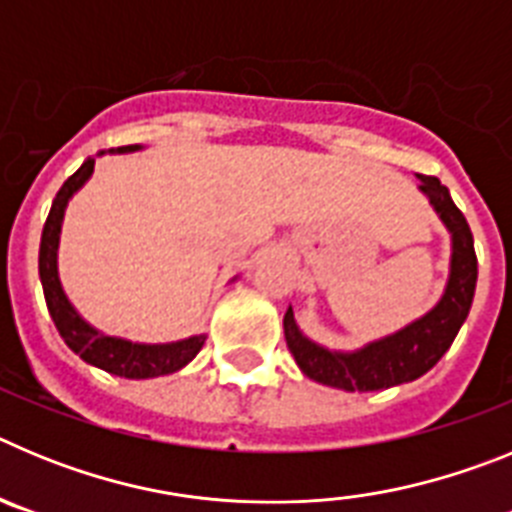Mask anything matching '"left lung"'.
<instances>
[{"label": "left lung", "instance_id": "1", "mask_svg": "<svg viewBox=\"0 0 512 512\" xmlns=\"http://www.w3.org/2000/svg\"><path fill=\"white\" fill-rule=\"evenodd\" d=\"M420 192L428 197L441 223L451 235L449 279L443 295L431 310L390 336L364 343L356 351H333L307 338L295 320L292 307L284 312V338L297 366L312 382L346 392H377L413 382L431 372L454 343L456 333L469 315L477 287V256L467 217L451 200L449 189L436 176H423Z\"/></svg>", "mask_w": 512, "mask_h": 512}]
</instances>
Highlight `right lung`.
<instances>
[{
  "label": "right lung",
  "instance_id": "1",
  "mask_svg": "<svg viewBox=\"0 0 512 512\" xmlns=\"http://www.w3.org/2000/svg\"><path fill=\"white\" fill-rule=\"evenodd\" d=\"M133 151H140V146L110 148V153ZM97 156H104V151H99ZM92 174L94 158H87L79 166V171L74 176H69L63 182V187L58 189L51 212H48V220L43 225L38 269L48 312H51L53 323H56L58 333L66 341V346L76 356L87 361V364L97 366V369H104V372L125 379H153L179 372L194 356L200 354V348L205 346L207 336L200 333V336H189L171 343H135L128 341V338L110 336V333H102V330H97L92 323L81 318L76 307L71 305L69 297H66V292H63L61 277H58V241H61L63 215H66V207H69L71 197L89 182ZM235 279L238 277H233V282Z\"/></svg>",
  "mask_w": 512,
  "mask_h": 512
}]
</instances>
